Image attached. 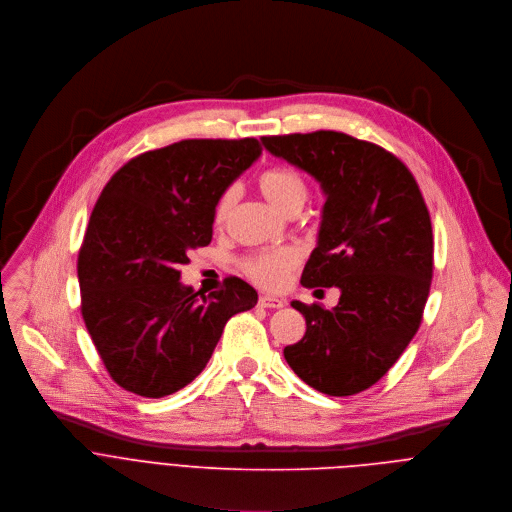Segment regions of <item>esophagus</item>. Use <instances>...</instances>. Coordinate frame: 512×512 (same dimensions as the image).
Returning a JSON list of instances; mask_svg holds the SVG:
<instances>
[{"label": "esophagus", "instance_id": "1", "mask_svg": "<svg viewBox=\"0 0 512 512\" xmlns=\"http://www.w3.org/2000/svg\"><path fill=\"white\" fill-rule=\"evenodd\" d=\"M258 304L262 306V309H282V306L286 304L284 298H278V296H270V294H262Z\"/></svg>", "mask_w": 512, "mask_h": 512}]
</instances>
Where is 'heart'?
<instances>
[{
    "mask_svg": "<svg viewBox=\"0 0 512 512\" xmlns=\"http://www.w3.org/2000/svg\"><path fill=\"white\" fill-rule=\"evenodd\" d=\"M260 193L284 216H296L309 197V185L304 175L292 167H270L256 179ZM236 203V189L228 187L216 201L214 222L222 226ZM298 254L290 248L264 250L244 260V272L264 288H278L284 284L288 272L296 266Z\"/></svg>",
    "mask_w": 512,
    "mask_h": 512,
    "instance_id": "1",
    "label": "heart"
}]
</instances>
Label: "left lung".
<instances>
[{
	"mask_svg": "<svg viewBox=\"0 0 512 512\" xmlns=\"http://www.w3.org/2000/svg\"><path fill=\"white\" fill-rule=\"evenodd\" d=\"M264 147L313 175L327 197L306 288L337 286L339 304L292 300L304 337L284 347L292 371L345 397L377 383L420 329L434 272L422 191L393 153L337 131L262 137Z\"/></svg>",
	"mask_w": 512,
	"mask_h": 512,
	"instance_id": "1",
	"label": "left lung"
}]
</instances>
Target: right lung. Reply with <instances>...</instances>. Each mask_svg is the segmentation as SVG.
Masks as SVG:
<instances>
[{"mask_svg": "<svg viewBox=\"0 0 512 512\" xmlns=\"http://www.w3.org/2000/svg\"><path fill=\"white\" fill-rule=\"evenodd\" d=\"M260 153L252 137L185 139L133 157L102 189L78 252L80 311L123 389L179 391L208 365L226 323L258 302L236 276L197 296L179 268L212 242L218 197Z\"/></svg>", "mask_w": 512, "mask_h": 512, "instance_id": "add662e5", "label": "right lung"}]
</instances>
